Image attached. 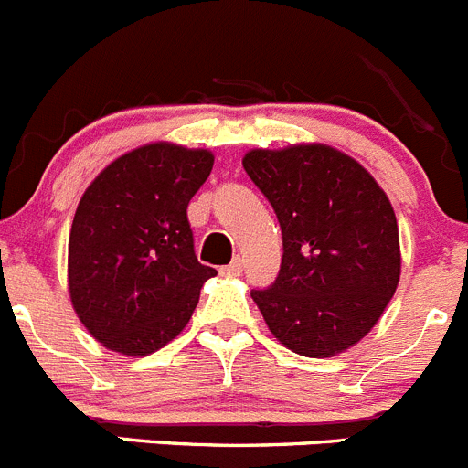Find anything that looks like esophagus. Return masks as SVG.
I'll return each instance as SVG.
<instances>
[{
  "label": "esophagus",
  "mask_w": 468,
  "mask_h": 468,
  "mask_svg": "<svg viewBox=\"0 0 468 468\" xmlns=\"http://www.w3.org/2000/svg\"><path fill=\"white\" fill-rule=\"evenodd\" d=\"M241 271H243V260H241V257H237L234 262L227 264V267L220 269L222 276H241Z\"/></svg>",
  "instance_id": "34e87169"
}]
</instances>
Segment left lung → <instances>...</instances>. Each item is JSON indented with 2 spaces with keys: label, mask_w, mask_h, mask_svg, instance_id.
Here are the masks:
<instances>
[{
  "label": "left lung",
  "mask_w": 468,
  "mask_h": 468,
  "mask_svg": "<svg viewBox=\"0 0 468 468\" xmlns=\"http://www.w3.org/2000/svg\"><path fill=\"white\" fill-rule=\"evenodd\" d=\"M243 169L282 231L281 273L252 292L269 332L303 357L346 353L374 329L399 285V225L388 195L327 144L252 148Z\"/></svg>",
  "instance_id": "obj_1"
}]
</instances>
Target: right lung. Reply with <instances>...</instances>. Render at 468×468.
I'll use <instances>...</instances> for the list:
<instances>
[{
    "instance_id": "1",
    "label": "right lung",
    "mask_w": 468,
    "mask_h": 468,
    "mask_svg": "<svg viewBox=\"0 0 468 468\" xmlns=\"http://www.w3.org/2000/svg\"><path fill=\"white\" fill-rule=\"evenodd\" d=\"M208 148L153 141L85 187L69 234V299L92 338L144 357L190 323L216 269L197 262L187 204L213 169Z\"/></svg>"
}]
</instances>
